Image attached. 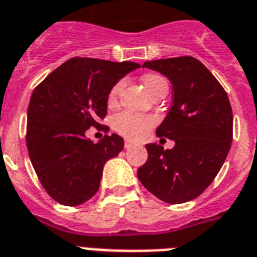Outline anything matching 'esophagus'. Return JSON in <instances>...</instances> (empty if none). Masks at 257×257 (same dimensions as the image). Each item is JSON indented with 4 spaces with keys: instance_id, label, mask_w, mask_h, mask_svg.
Returning a JSON list of instances; mask_svg holds the SVG:
<instances>
[{
    "instance_id": "esophagus-1",
    "label": "esophagus",
    "mask_w": 257,
    "mask_h": 257,
    "mask_svg": "<svg viewBox=\"0 0 257 257\" xmlns=\"http://www.w3.org/2000/svg\"><path fill=\"white\" fill-rule=\"evenodd\" d=\"M133 146H135V143L129 142V140H125V144H124L125 150H129V148H132Z\"/></svg>"
}]
</instances>
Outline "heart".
Listing matches in <instances>:
<instances>
[{
  "instance_id": "1",
  "label": "heart",
  "mask_w": 257,
  "mask_h": 257,
  "mask_svg": "<svg viewBox=\"0 0 257 257\" xmlns=\"http://www.w3.org/2000/svg\"><path fill=\"white\" fill-rule=\"evenodd\" d=\"M143 83L151 95H154L160 87L167 86L166 79L158 74L144 75L143 76ZM122 87H124V81H118L111 87L109 95H107L109 105H114L117 102ZM152 124H154V120L148 115L139 114V113H133V111H124V113H121L115 117L114 121H113V128H114L115 132H118L126 139L139 140V139L146 136V133L152 126Z\"/></svg>"
}]
</instances>
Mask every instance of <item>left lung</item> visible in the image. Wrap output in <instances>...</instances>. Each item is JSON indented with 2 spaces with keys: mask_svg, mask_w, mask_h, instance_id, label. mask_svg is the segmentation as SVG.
Masks as SVG:
<instances>
[{
  "mask_svg": "<svg viewBox=\"0 0 257 257\" xmlns=\"http://www.w3.org/2000/svg\"><path fill=\"white\" fill-rule=\"evenodd\" d=\"M143 67L171 82V109L156 135L175 146L164 150L156 143L147 144L148 159L137 170L139 181L164 202H189L207 189L228 156L232 106L220 82L193 56L152 60Z\"/></svg>",
  "mask_w": 257,
  "mask_h": 257,
  "instance_id": "1",
  "label": "left lung"
}]
</instances>
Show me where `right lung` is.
I'll return each mask as SVG.
<instances>
[{"label": "right lung", "mask_w": 257, "mask_h": 257, "mask_svg": "<svg viewBox=\"0 0 257 257\" xmlns=\"http://www.w3.org/2000/svg\"><path fill=\"white\" fill-rule=\"evenodd\" d=\"M140 64L72 58L33 90L27 147L43 187L56 202L78 206L99 189L103 166L124 148L113 133L93 143L86 131L106 115L113 86Z\"/></svg>", "instance_id": "1"}]
</instances>
